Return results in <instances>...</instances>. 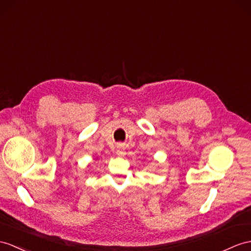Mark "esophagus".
<instances>
[{
  "mask_svg": "<svg viewBox=\"0 0 251 251\" xmlns=\"http://www.w3.org/2000/svg\"><path fill=\"white\" fill-rule=\"evenodd\" d=\"M116 153H117L118 155H125L126 152H125V147L120 145L117 147V151H116Z\"/></svg>",
  "mask_w": 251,
  "mask_h": 251,
  "instance_id": "obj_1",
  "label": "esophagus"
}]
</instances>
